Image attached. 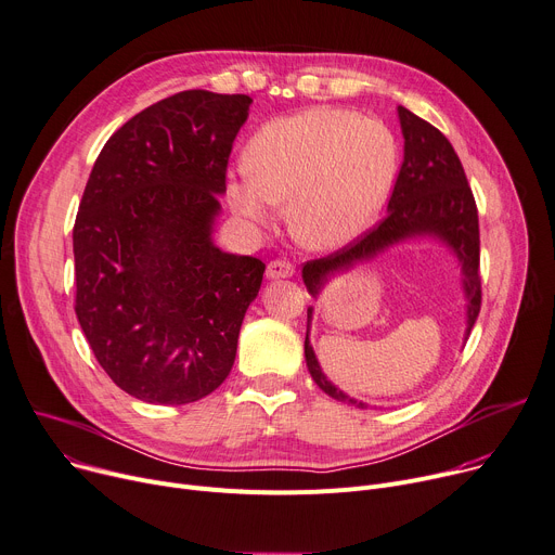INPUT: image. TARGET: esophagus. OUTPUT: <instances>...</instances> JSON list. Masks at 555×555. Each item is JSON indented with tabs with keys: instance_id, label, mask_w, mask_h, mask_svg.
<instances>
[{
	"instance_id": "1",
	"label": "esophagus",
	"mask_w": 555,
	"mask_h": 555,
	"mask_svg": "<svg viewBox=\"0 0 555 555\" xmlns=\"http://www.w3.org/2000/svg\"><path fill=\"white\" fill-rule=\"evenodd\" d=\"M294 274V266L289 261H281V258H276V261H270L268 263V270H266V276L270 281H276V279H287Z\"/></svg>"
}]
</instances>
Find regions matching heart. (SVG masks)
I'll use <instances>...</instances> for the list:
<instances>
[{
    "label": "heart",
    "instance_id": "heart-1",
    "mask_svg": "<svg viewBox=\"0 0 555 555\" xmlns=\"http://www.w3.org/2000/svg\"><path fill=\"white\" fill-rule=\"evenodd\" d=\"M397 140L348 108L312 106L270 120L245 152L249 171L228 176L230 207L263 223L289 205V230L312 249H339L375 225L397 176Z\"/></svg>",
    "mask_w": 555,
    "mask_h": 555
}]
</instances>
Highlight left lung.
Wrapping results in <instances>:
<instances>
[{
  "mask_svg": "<svg viewBox=\"0 0 555 555\" xmlns=\"http://www.w3.org/2000/svg\"><path fill=\"white\" fill-rule=\"evenodd\" d=\"M403 133V163L388 201V214L382 223L357 243L330 254L319 261H308L301 270L310 297L319 299L323 287L339 274L373 261L392 245L433 238L449 247L462 268V292L466 299L464 344L482 304V283H479V225L477 207L464 167L447 135L405 106H397ZM314 308H308L306 332V363L314 384L332 399L367 409L365 401L346 395L321 371V363L310 344V325Z\"/></svg>",
  "mask_w": 555,
  "mask_h": 555,
  "instance_id": "8db88e82",
  "label": "left lung"
}]
</instances>
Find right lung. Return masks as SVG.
Segmentation results:
<instances>
[{
  "label": "right lung",
  "mask_w": 555,
  "mask_h": 555,
  "mask_svg": "<svg viewBox=\"0 0 555 555\" xmlns=\"http://www.w3.org/2000/svg\"><path fill=\"white\" fill-rule=\"evenodd\" d=\"M249 95L182 91L100 152L73 228L76 314L118 388L182 405L230 375L266 263L214 243Z\"/></svg>",
  "instance_id": "right-lung-1"
}]
</instances>
